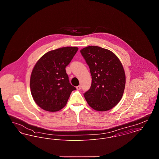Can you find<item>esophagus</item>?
<instances>
[{
  "mask_svg": "<svg viewBox=\"0 0 159 159\" xmlns=\"http://www.w3.org/2000/svg\"><path fill=\"white\" fill-rule=\"evenodd\" d=\"M76 89H77V90H80L81 89V86H78L76 87Z\"/></svg>",
  "mask_w": 159,
  "mask_h": 159,
  "instance_id": "obj_1",
  "label": "esophagus"
}]
</instances>
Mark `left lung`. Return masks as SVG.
<instances>
[{
  "label": "left lung",
  "mask_w": 159,
  "mask_h": 159,
  "mask_svg": "<svg viewBox=\"0 0 159 159\" xmlns=\"http://www.w3.org/2000/svg\"><path fill=\"white\" fill-rule=\"evenodd\" d=\"M80 52L92 80L90 89L84 93L88 104L98 111L113 108L120 101L125 88L126 77L120 61L111 51L96 46L86 47Z\"/></svg>",
  "instance_id": "8db88e82"
}]
</instances>
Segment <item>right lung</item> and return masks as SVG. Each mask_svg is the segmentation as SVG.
<instances>
[{
  "label": "right lung",
  "instance_id": "obj_1",
  "mask_svg": "<svg viewBox=\"0 0 159 159\" xmlns=\"http://www.w3.org/2000/svg\"><path fill=\"white\" fill-rule=\"evenodd\" d=\"M77 47H64L43 55L36 62L30 77V90L35 102L41 108L55 112L67 104L73 91L66 71L78 51Z\"/></svg>",
  "mask_w": 159,
  "mask_h": 159
}]
</instances>
